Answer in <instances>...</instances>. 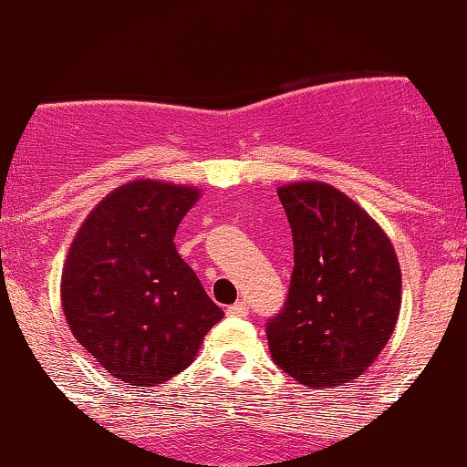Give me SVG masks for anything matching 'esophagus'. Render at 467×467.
<instances>
[{
	"mask_svg": "<svg viewBox=\"0 0 467 467\" xmlns=\"http://www.w3.org/2000/svg\"><path fill=\"white\" fill-rule=\"evenodd\" d=\"M248 312H250V305L245 303V301H239V303L230 305V307L226 309V314L233 316V318H244V316H248Z\"/></svg>",
	"mask_w": 467,
	"mask_h": 467,
	"instance_id": "1",
	"label": "esophagus"
}]
</instances>
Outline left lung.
<instances>
[{
  "instance_id": "left-lung-1",
  "label": "left lung",
  "mask_w": 467,
  "mask_h": 467,
  "mask_svg": "<svg viewBox=\"0 0 467 467\" xmlns=\"http://www.w3.org/2000/svg\"><path fill=\"white\" fill-rule=\"evenodd\" d=\"M294 239L285 305L265 325L272 360L307 387L353 382L393 334L401 275L384 230L323 182L278 189Z\"/></svg>"
}]
</instances>
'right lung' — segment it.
Here are the masks:
<instances>
[{"label": "right lung", "instance_id": "1", "mask_svg": "<svg viewBox=\"0 0 467 467\" xmlns=\"http://www.w3.org/2000/svg\"><path fill=\"white\" fill-rule=\"evenodd\" d=\"M197 197L191 186L131 182L89 213L69 248L61 276L69 329L131 387H158L184 371L223 318L173 244Z\"/></svg>", "mask_w": 467, "mask_h": 467}]
</instances>
